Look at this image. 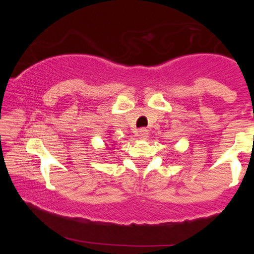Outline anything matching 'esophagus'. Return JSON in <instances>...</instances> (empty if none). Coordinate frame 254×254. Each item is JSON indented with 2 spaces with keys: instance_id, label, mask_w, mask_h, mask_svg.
Returning a JSON list of instances; mask_svg holds the SVG:
<instances>
[{
  "instance_id": "34e87169",
  "label": "esophagus",
  "mask_w": 254,
  "mask_h": 254,
  "mask_svg": "<svg viewBox=\"0 0 254 254\" xmlns=\"http://www.w3.org/2000/svg\"><path fill=\"white\" fill-rule=\"evenodd\" d=\"M148 129H145V128H141V129L137 130V136L141 138V140H145V138L148 137Z\"/></svg>"
}]
</instances>
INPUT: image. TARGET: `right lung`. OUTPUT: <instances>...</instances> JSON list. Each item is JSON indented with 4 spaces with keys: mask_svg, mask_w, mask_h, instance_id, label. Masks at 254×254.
Here are the masks:
<instances>
[{
    "mask_svg": "<svg viewBox=\"0 0 254 254\" xmlns=\"http://www.w3.org/2000/svg\"><path fill=\"white\" fill-rule=\"evenodd\" d=\"M106 149H107V150H110V147H107V144H106Z\"/></svg>",
    "mask_w": 254,
    "mask_h": 254,
    "instance_id": "1",
    "label": "right lung"
}]
</instances>
